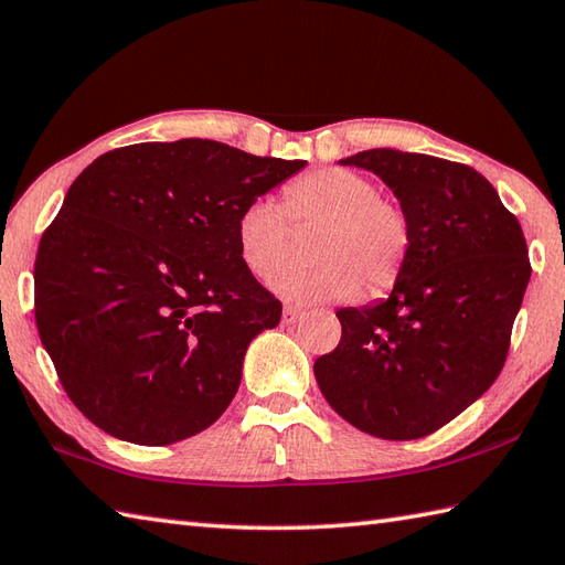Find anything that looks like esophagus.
Instances as JSON below:
<instances>
[{
  "mask_svg": "<svg viewBox=\"0 0 565 565\" xmlns=\"http://www.w3.org/2000/svg\"><path fill=\"white\" fill-rule=\"evenodd\" d=\"M306 313L301 308H294V306H286L284 308V316H281V320H284V326H294V322H298L301 320Z\"/></svg>",
  "mask_w": 565,
  "mask_h": 565,
  "instance_id": "esophagus-1",
  "label": "esophagus"
}]
</instances>
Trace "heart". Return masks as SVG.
I'll list each match as a JSON object with an SVG mask.
<instances>
[{"label":"heart","instance_id":"b5f03b06","mask_svg":"<svg viewBox=\"0 0 565 565\" xmlns=\"http://www.w3.org/2000/svg\"><path fill=\"white\" fill-rule=\"evenodd\" d=\"M286 218L322 223L310 245L313 267L284 271L274 281V291L294 303L347 301L359 289H388L413 247V223L403 203L381 196L366 174L326 167L286 184L281 206L259 196L237 213L239 259L262 281L271 279L286 262Z\"/></svg>","mask_w":565,"mask_h":565}]
</instances>
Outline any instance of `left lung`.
Listing matches in <instances>:
<instances>
[{"mask_svg": "<svg viewBox=\"0 0 565 565\" xmlns=\"http://www.w3.org/2000/svg\"><path fill=\"white\" fill-rule=\"evenodd\" d=\"M398 196L413 247L386 301L342 308V340L313 371L347 423L381 439L437 431L493 386L532 264L520 221L473 167L376 148L340 160Z\"/></svg>", "mask_w": 565, "mask_h": 565, "instance_id": "8db88e82", "label": "left lung"}]
</instances>
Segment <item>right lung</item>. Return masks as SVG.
Instances as JSON below:
<instances>
[{"label":"right lung","instance_id":"obj_1","mask_svg":"<svg viewBox=\"0 0 565 565\" xmlns=\"http://www.w3.org/2000/svg\"><path fill=\"white\" fill-rule=\"evenodd\" d=\"M303 167L184 138L111 150L72 182L35 255L33 308L89 423L164 447L225 413L247 344L281 320L239 259L235 218Z\"/></svg>","mask_w":565,"mask_h":565}]
</instances>
